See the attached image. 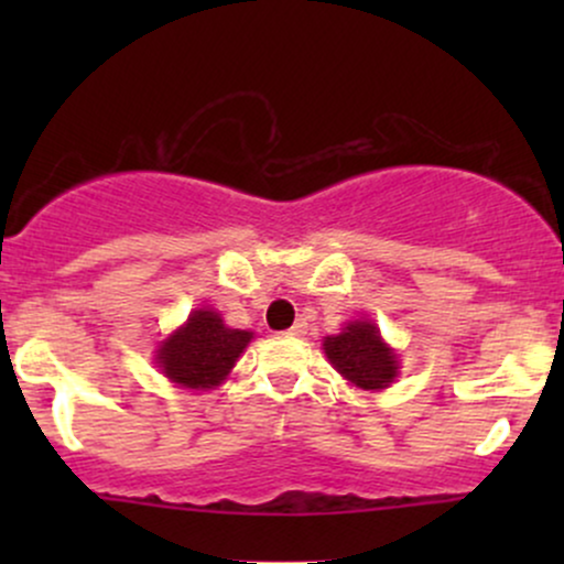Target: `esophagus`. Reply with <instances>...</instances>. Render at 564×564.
Returning <instances> with one entry per match:
<instances>
[{"label": "esophagus", "mask_w": 564, "mask_h": 564, "mask_svg": "<svg viewBox=\"0 0 564 564\" xmlns=\"http://www.w3.org/2000/svg\"><path fill=\"white\" fill-rule=\"evenodd\" d=\"M286 334H289V336H304V334H307V323H304V321H296L294 326H291Z\"/></svg>", "instance_id": "1"}]
</instances>
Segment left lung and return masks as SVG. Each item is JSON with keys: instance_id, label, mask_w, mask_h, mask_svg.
<instances>
[{"instance_id": "1", "label": "left lung", "mask_w": 564, "mask_h": 564, "mask_svg": "<svg viewBox=\"0 0 564 564\" xmlns=\"http://www.w3.org/2000/svg\"><path fill=\"white\" fill-rule=\"evenodd\" d=\"M328 364L360 390H384L398 377V355L384 345L377 323L368 318L349 321L341 334L323 339Z\"/></svg>"}]
</instances>
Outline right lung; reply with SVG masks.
<instances>
[{
    "instance_id": "add662e5",
    "label": "right lung",
    "mask_w": 564,
    "mask_h": 564,
    "mask_svg": "<svg viewBox=\"0 0 564 564\" xmlns=\"http://www.w3.org/2000/svg\"><path fill=\"white\" fill-rule=\"evenodd\" d=\"M251 332L228 328L209 307L193 310L185 326L166 336L156 349V364L166 379L187 390H212L228 379Z\"/></svg>"
}]
</instances>
